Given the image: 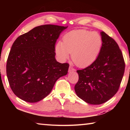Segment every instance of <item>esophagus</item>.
I'll return each instance as SVG.
<instances>
[{
  "label": "esophagus",
  "instance_id": "obj_1",
  "mask_svg": "<svg viewBox=\"0 0 130 130\" xmlns=\"http://www.w3.org/2000/svg\"><path fill=\"white\" fill-rule=\"evenodd\" d=\"M75 70H76L74 69V68H73L72 67H70V66L69 68V72H72V71H75Z\"/></svg>",
  "mask_w": 130,
  "mask_h": 130
}]
</instances>
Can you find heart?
<instances>
[{
	"mask_svg": "<svg viewBox=\"0 0 130 130\" xmlns=\"http://www.w3.org/2000/svg\"><path fill=\"white\" fill-rule=\"evenodd\" d=\"M103 46V38L99 33L87 30H72L58 42L55 47L57 56L65 61L71 53L72 59L78 67L92 64L98 58Z\"/></svg>",
	"mask_w": 130,
	"mask_h": 130,
	"instance_id": "b5f03b06",
	"label": "heart"
}]
</instances>
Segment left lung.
<instances>
[{
	"label": "left lung",
	"mask_w": 130,
	"mask_h": 130,
	"mask_svg": "<svg viewBox=\"0 0 130 130\" xmlns=\"http://www.w3.org/2000/svg\"><path fill=\"white\" fill-rule=\"evenodd\" d=\"M103 46L98 58L85 69L77 70L78 81L74 91L90 104L99 105L112 98L119 88L125 69L123 54L115 41L100 32Z\"/></svg>",
	"instance_id": "8db88e82"
}]
</instances>
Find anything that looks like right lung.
<instances>
[{"mask_svg":"<svg viewBox=\"0 0 130 130\" xmlns=\"http://www.w3.org/2000/svg\"><path fill=\"white\" fill-rule=\"evenodd\" d=\"M67 27L37 26L14 41L6 72L11 89L18 98L26 102H38L50 93L59 78L67 75L69 64L57 62L55 44Z\"/></svg>","mask_w":130,"mask_h":130,"instance_id":"right-lung-1","label":"right lung"}]
</instances>
